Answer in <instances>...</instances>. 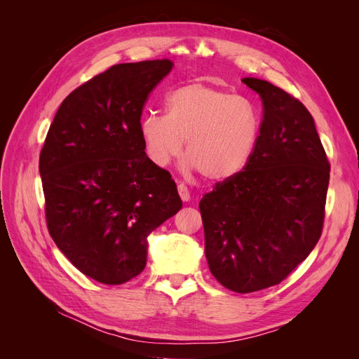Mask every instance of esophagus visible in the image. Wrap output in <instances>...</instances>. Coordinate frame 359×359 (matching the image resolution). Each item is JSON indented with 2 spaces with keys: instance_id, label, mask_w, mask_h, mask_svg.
Instances as JSON below:
<instances>
[{
  "instance_id": "esophagus-1",
  "label": "esophagus",
  "mask_w": 359,
  "mask_h": 359,
  "mask_svg": "<svg viewBox=\"0 0 359 359\" xmlns=\"http://www.w3.org/2000/svg\"><path fill=\"white\" fill-rule=\"evenodd\" d=\"M178 194H180V198H181L184 202H187V201L190 199V191H189L186 184H182V182L178 184Z\"/></svg>"
}]
</instances>
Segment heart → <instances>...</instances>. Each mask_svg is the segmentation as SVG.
Segmentation results:
<instances>
[{
    "mask_svg": "<svg viewBox=\"0 0 359 359\" xmlns=\"http://www.w3.org/2000/svg\"><path fill=\"white\" fill-rule=\"evenodd\" d=\"M166 115L149 112L140 118L139 136L151 163L165 168L181 156L206 180H232L248 166L260 135L257 107L245 97L203 82L172 90ZM188 142H185V139Z\"/></svg>",
    "mask_w": 359,
    "mask_h": 359,
    "instance_id": "obj_1",
    "label": "heart"
}]
</instances>
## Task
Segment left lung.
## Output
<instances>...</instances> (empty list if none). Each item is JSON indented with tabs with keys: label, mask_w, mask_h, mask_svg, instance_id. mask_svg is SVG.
<instances>
[{
	"label": "left lung",
	"mask_w": 359,
	"mask_h": 359,
	"mask_svg": "<svg viewBox=\"0 0 359 359\" xmlns=\"http://www.w3.org/2000/svg\"><path fill=\"white\" fill-rule=\"evenodd\" d=\"M243 82L264 104L256 151L199 208L211 274L229 290L248 293L281 283L318 244L330 161L306 106L266 81Z\"/></svg>",
	"instance_id": "1"
}]
</instances>
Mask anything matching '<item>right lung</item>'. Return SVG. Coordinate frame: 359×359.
<instances>
[{"label": "right lung", "instance_id": "1", "mask_svg": "<svg viewBox=\"0 0 359 359\" xmlns=\"http://www.w3.org/2000/svg\"><path fill=\"white\" fill-rule=\"evenodd\" d=\"M169 60L116 64L72 91L40 151L48 231L82 274L123 285L147 265V236L182 202L139 136Z\"/></svg>", "mask_w": 359, "mask_h": 359}]
</instances>
